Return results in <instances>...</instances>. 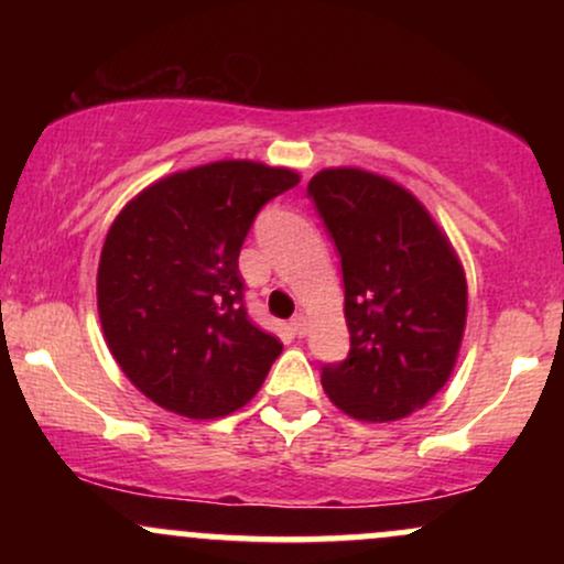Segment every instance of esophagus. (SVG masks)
<instances>
[{
  "mask_svg": "<svg viewBox=\"0 0 564 564\" xmlns=\"http://www.w3.org/2000/svg\"><path fill=\"white\" fill-rule=\"evenodd\" d=\"M291 332H294L296 336H304V334H307V318H304L302 313H300V315H294V318H291Z\"/></svg>",
  "mask_w": 564,
  "mask_h": 564,
  "instance_id": "obj_1",
  "label": "esophagus"
}]
</instances>
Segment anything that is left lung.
Masks as SVG:
<instances>
[{
  "label": "left lung",
  "instance_id": "8db88e82",
  "mask_svg": "<svg viewBox=\"0 0 564 564\" xmlns=\"http://www.w3.org/2000/svg\"><path fill=\"white\" fill-rule=\"evenodd\" d=\"M307 196L341 257L349 352L321 368L323 390L360 422H394L448 381L467 278L416 196L364 170H323Z\"/></svg>",
  "mask_w": 564,
  "mask_h": 564
}]
</instances>
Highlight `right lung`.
I'll return each mask as SVG.
<instances>
[{
    "label": "right lung",
    "mask_w": 564,
    "mask_h": 564,
    "mask_svg": "<svg viewBox=\"0 0 564 564\" xmlns=\"http://www.w3.org/2000/svg\"><path fill=\"white\" fill-rule=\"evenodd\" d=\"M300 174L215 161L170 174L113 219L97 268L108 349L138 390L187 419L249 403L283 345L249 321L238 254L270 198Z\"/></svg>",
    "instance_id": "add662e5"
}]
</instances>
